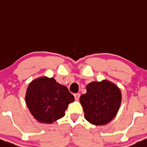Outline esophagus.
I'll return each instance as SVG.
<instances>
[{
	"mask_svg": "<svg viewBox=\"0 0 147 147\" xmlns=\"http://www.w3.org/2000/svg\"><path fill=\"white\" fill-rule=\"evenodd\" d=\"M74 96H75V100H79V97H80V94L79 93H76L74 94Z\"/></svg>",
	"mask_w": 147,
	"mask_h": 147,
	"instance_id": "esophagus-1",
	"label": "esophagus"
}]
</instances>
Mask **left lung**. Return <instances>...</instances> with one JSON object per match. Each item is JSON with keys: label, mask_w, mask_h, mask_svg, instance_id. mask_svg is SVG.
Here are the masks:
<instances>
[{"label": "left lung", "mask_w": 147, "mask_h": 147, "mask_svg": "<svg viewBox=\"0 0 147 147\" xmlns=\"http://www.w3.org/2000/svg\"><path fill=\"white\" fill-rule=\"evenodd\" d=\"M87 92L80 96L84 117L91 124L105 125L116 116L121 103V92L116 85L108 81L91 82Z\"/></svg>", "instance_id": "8db88e82"}]
</instances>
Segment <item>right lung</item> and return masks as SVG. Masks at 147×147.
Wrapping results in <instances>:
<instances>
[{
	"label": "right lung",
	"mask_w": 147,
	"mask_h": 147,
	"mask_svg": "<svg viewBox=\"0 0 147 147\" xmlns=\"http://www.w3.org/2000/svg\"><path fill=\"white\" fill-rule=\"evenodd\" d=\"M75 98L66 86L46 77L33 80L26 94V103L37 121L52 123L62 118L70 102Z\"/></svg>",
	"instance_id": "1"
}]
</instances>
